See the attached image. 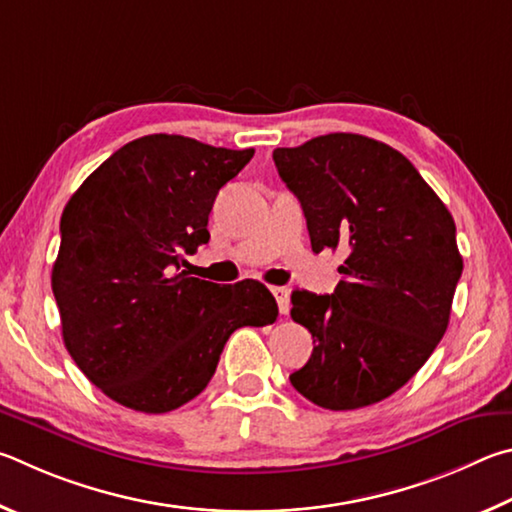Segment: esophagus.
I'll list each match as a JSON object with an SVG mask.
<instances>
[{
  "label": "esophagus",
  "mask_w": 512,
  "mask_h": 512,
  "mask_svg": "<svg viewBox=\"0 0 512 512\" xmlns=\"http://www.w3.org/2000/svg\"><path fill=\"white\" fill-rule=\"evenodd\" d=\"M272 294L276 303H279L281 315H288L290 312V290L288 288H272Z\"/></svg>",
  "instance_id": "obj_1"
}]
</instances>
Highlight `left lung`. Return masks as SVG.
I'll return each mask as SVG.
<instances>
[{
    "label": "left lung",
    "instance_id": "obj_1",
    "mask_svg": "<svg viewBox=\"0 0 512 512\" xmlns=\"http://www.w3.org/2000/svg\"><path fill=\"white\" fill-rule=\"evenodd\" d=\"M274 164L312 251H348L333 294L292 292L290 315L315 342L292 387L333 411L375 405L414 378L450 324L463 272L452 213L402 152L362 134L276 148Z\"/></svg>",
    "mask_w": 512,
    "mask_h": 512
}]
</instances>
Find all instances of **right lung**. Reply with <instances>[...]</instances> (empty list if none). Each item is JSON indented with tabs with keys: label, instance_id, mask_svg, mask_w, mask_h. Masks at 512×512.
<instances>
[{
	"label": "right lung",
	"instance_id": "add662e5",
	"mask_svg": "<svg viewBox=\"0 0 512 512\" xmlns=\"http://www.w3.org/2000/svg\"><path fill=\"white\" fill-rule=\"evenodd\" d=\"M251 157L254 148L148 134L105 159L62 211L51 272L62 339L119 405L143 414L186 405L211 382L233 330L279 317L263 283L179 272L209 242L215 195Z\"/></svg>",
	"mask_w": 512,
	"mask_h": 512
}]
</instances>
